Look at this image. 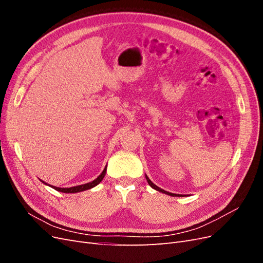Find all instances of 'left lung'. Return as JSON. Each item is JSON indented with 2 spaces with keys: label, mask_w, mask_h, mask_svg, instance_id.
<instances>
[{
  "label": "left lung",
  "mask_w": 263,
  "mask_h": 263,
  "mask_svg": "<svg viewBox=\"0 0 263 263\" xmlns=\"http://www.w3.org/2000/svg\"><path fill=\"white\" fill-rule=\"evenodd\" d=\"M145 177H146V179H147V182H148V184L153 187V189H155L156 191H159V192H161V193H164V194H166V195H170V196H180V195H178V194H174V193H170V192H166V191H164V190H162V189H160L159 186H157L156 184H154L153 182H151V180L146 176L145 174ZM182 196V195H181Z\"/></svg>",
  "instance_id": "obj_1"
}]
</instances>
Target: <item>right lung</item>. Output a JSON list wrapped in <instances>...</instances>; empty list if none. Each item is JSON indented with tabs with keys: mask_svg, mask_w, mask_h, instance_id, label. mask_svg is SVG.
<instances>
[{
	"mask_svg": "<svg viewBox=\"0 0 263 263\" xmlns=\"http://www.w3.org/2000/svg\"><path fill=\"white\" fill-rule=\"evenodd\" d=\"M105 173H106V166L104 168V170H103V172L95 180H93V181H91L89 183H85V184L77 185V186H71V187H58V186H53V185H50V184H47L46 182H44L42 180L41 181L44 183V184L49 185L52 189L59 191V192H62V193H78V192H82V191H86V190H90V189H92L94 186H97L99 183L103 180V178L105 177Z\"/></svg>",
	"mask_w": 263,
	"mask_h": 263,
	"instance_id": "right-lung-1",
	"label": "right lung"
}]
</instances>
